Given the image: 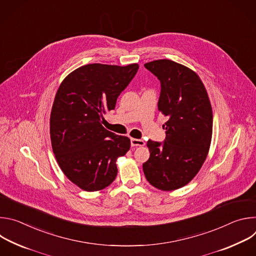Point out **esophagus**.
Masks as SVG:
<instances>
[{"instance_id":"esophagus-1","label":"esophagus","mask_w":256,"mask_h":256,"mask_svg":"<svg viewBox=\"0 0 256 256\" xmlns=\"http://www.w3.org/2000/svg\"><path fill=\"white\" fill-rule=\"evenodd\" d=\"M130 144L132 147H142V146H144V142L138 138H130Z\"/></svg>"}]
</instances>
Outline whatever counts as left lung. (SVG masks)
Masks as SVG:
<instances>
[{
	"mask_svg": "<svg viewBox=\"0 0 256 256\" xmlns=\"http://www.w3.org/2000/svg\"><path fill=\"white\" fill-rule=\"evenodd\" d=\"M161 83L158 110L167 118L163 142L149 140L146 178L158 190L186 186L202 168L210 146L212 112L206 90L196 72L170 60L144 64Z\"/></svg>",
	"mask_w": 256,
	"mask_h": 256,
	"instance_id": "left-lung-1",
	"label": "left lung"
}]
</instances>
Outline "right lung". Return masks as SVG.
<instances>
[{
    "label": "right lung",
    "instance_id": "add662e5",
    "mask_svg": "<svg viewBox=\"0 0 256 256\" xmlns=\"http://www.w3.org/2000/svg\"><path fill=\"white\" fill-rule=\"evenodd\" d=\"M138 70V64H89L70 72L58 87L50 114L52 147L64 174L83 190L112 184L118 158L130 148L128 136L107 130L102 120Z\"/></svg>",
    "mask_w": 256,
    "mask_h": 256
}]
</instances>
